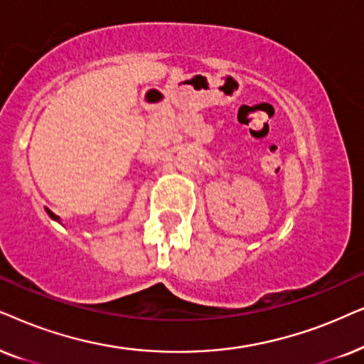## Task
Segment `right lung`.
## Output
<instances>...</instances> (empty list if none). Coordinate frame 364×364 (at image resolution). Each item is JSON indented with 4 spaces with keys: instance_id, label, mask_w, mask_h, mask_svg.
Wrapping results in <instances>:
<instances>
[{
    "instance_id": "1",
    "label": "right lung",
    "mask_w": 364,
    "mask_h": 364,
    "mask_svg": "<svg viewBox=\"0 0 364 364\" xmlns=\"http://www.w3.org/2000/svg\"><path fill=\"white\" fill-rule=\"evenodd\" d=\"M46 213H48V215H50V218H51V220H55V221H60V218H58L56 215H53V213H51L50 210H46Z\"/></svg>"
}]
</instances>
